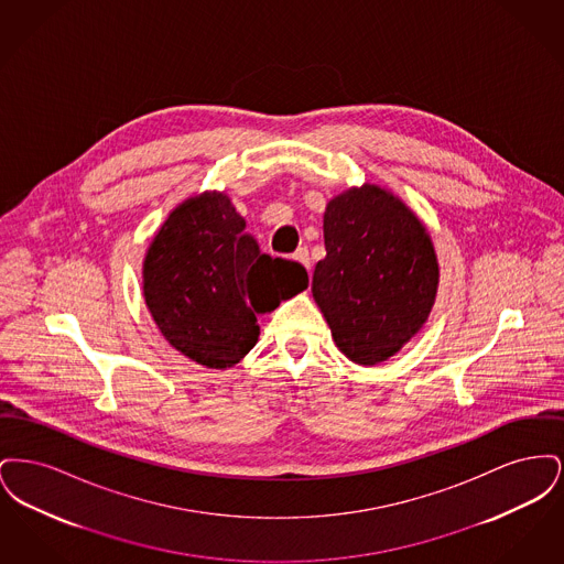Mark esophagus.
Returning a JSON list of instances; mask_svg holds the SVG:
<instances>
[{"instance_id":"1","label":"esophagus","mask_w":564,"mask_h":564,"mask_svg":"<svg viewBox=\"0 0 564 564\" xmlns=\"http://www.w3.org/2000/svg\"><path fill=\"white\" fill-rule=\"evenodd\" d=\"M295 262H300L306 270H311V256H308V249L306 247H300L294 253Z\"/></svg>"}]
</instances>
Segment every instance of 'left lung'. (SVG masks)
<instances>
[{"label":"left lung","mask_w":564,"mask_h":564,"mask_svg":"<svg viewBox=\"0 0 564 564\" xmlns=\"http://www.w3.org/2000/svg\"><path fill=\"white\" fill-rule=\"evenodd\" d=\"M323 241L311 292L336 347L359 366L387 361L435 304L440 264L427 226L391 189L364 184L325 205Z\"/></svg>","instance_id":"8db88e82"}]
</instances>
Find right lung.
Listing matches in <instances>:
<instances>
[{
	"label": "right lung",
	"instance_id": "add662e5",
	"mask_svg": "<svg viewBox=\"0 0 564 564\" xmlns=\"http://www.w3.org/2000/svg\"><path fill=\"white\" fill-rule=\"evenodd\" d=\"M145 306L171 347L226 370L256 347L258 315L308 288L302 264L270 258L226 192L182 200L143 258Z\"/></svg>",
	"mask_w": 564,
	"mask_h": 564
}]
</instances>
